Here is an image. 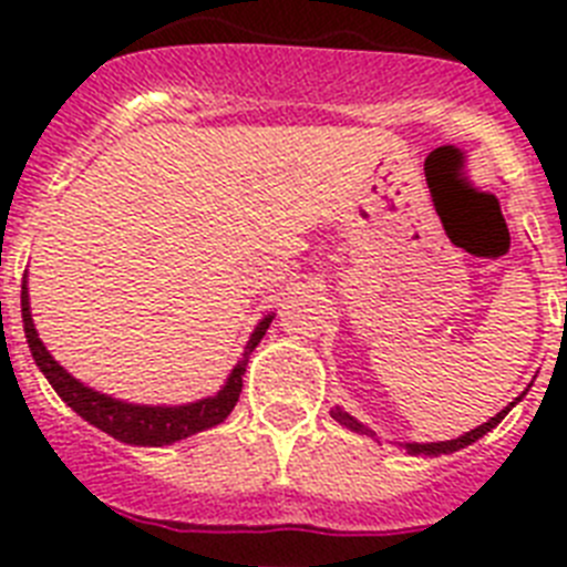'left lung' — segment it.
<instances>
[{
  "instance_id": "left-lung-1",
  "label": "left lung",
  "mask_w": 567,
  "mask_h": 567,
  "mask_svg": "<svg viewBox=\"0 0 567 567\" xmlns=\"http://www.w3.org/2000/svg\"><path fill=\"white\" fill-rule=\"evenodd\" d=\"M519 400H523V394H519V398L514 400V403H519ZM514 403H511V405H514ZM511 405H505L503 412H499L497 417H491L488 423H483V425H477V429H471V432H465L463 437H457V440H445V443H409V445H405V449H409V452H412V454H429V457H437V454H452V452H460V449H465V445H471V443H474V440L483 437V434H488L491 429H494V425H499V420H503L505 414L511 412ZM332 417L338 420L340 425H346V429H352V432L369 434V429H365V425H360L358 420L349 417V414L340 412V409H332Z\"/></svg>"
}]
</instances>
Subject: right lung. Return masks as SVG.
Instances as JSON below:
<instances>
[{"label":"right lung","instance_id":"obj_1","mask_svg":"<svg viewBox=\"0 0 567 567\" xmlns=\"http://www.w3.org/2000/svg\"><path fill=\"white\" fill-rule=\"evenodd\" d=\"M22 320H24V338H28L30 354L37 360V365L44 372V378L50 380V385L56 389L59 398L73 409L76 414H82L87 423H93L96 429H102L110 437L122 440V443L133 445H169L175 440H184L195 432H204V429H213V425L224 423L227 414L233 412L235 403H238L240 394V374L247 372V363L240 360L238 365L229 374L227 385L215 398H204L198 403L189 405H133L122 403V400H113L107 394H99L93 389H87L84 383H79L76 378H70L56 360L50 358V352L44 349V343L39 340L37 329H33V318H30L28 307V287L22 284ZM269 323H272V315L264 318L258 323V329L252 332L247 343V358L255 346L260 343V338L267 334Z\"/></svg>","mask_w":567,"mask_h":567}]
</instances>
